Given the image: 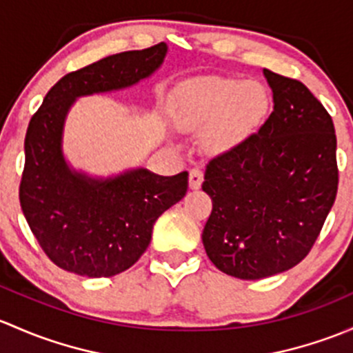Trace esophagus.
<instances>
[{
  "instance_id": "esophagus-1",
  "label": "esophagus",
  "mask_w": 353,
  "mask_h": 353,
  "mask_svg": "<svg viewBox=\"0 0 353 353\" xmlns=\"http://www.w3.org/2000/svg\"><path fill=\"white\" fill-rule=\"evenodd\" d=\"M188 181H190L192 190H199L203 181V173L199 168H194L190 172V176H188Z\"/></svg>"
}]
</instances>
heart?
<instances>
[{"label": "heart", "mask_w": 353, "mask_h": 353, "mask_svg": "<svg viewBox=\"0 0 353 353\" xmlns=\"http://www.w3.org/2000/svg\"><path fill=\"white\" fill-rule=\"evenodd\" d=\"M267 88L248 79H214L190 85L176 97L173 123L180 130L201 132L203 150L224 154L250 139L268 114Z\"/></svg>", "instance_id": "b5f03b06"}]
</instances>
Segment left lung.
<instances>
[{
    "label": "left lung",
    "mask_w": 353,
    "mask_h": 353,
    "mask_svg": "<svg viewBox=\"0 0 353 353\" xmlns=\"http://www.w3.org/2000/svg\"><path fill=\"white\" fill-rule=\"evenodd\" d=\"M274 110L246 143L210 159L207 256L243 281L282 274L314 245L339 190L333 121L297 79L263 69Z\"/></svg>",
    "instance_id": "1"
}]
</instances>
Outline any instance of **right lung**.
Segmentation results:
<instances>
[{
	"label": "right lung",
	"mask_w": 353,
	"mask_h": 353,
	"mask_svg": "<svg viewBox=\"0 0 353 353\" xmlns=\"http://www.w3.org/2000/svg\"><path fill=\"white\" fill-rule=\"evenodd\" d=\"M166 54L161 42L69 72L28 123L20 205L46 255L64 270L112 277L130 268L150 246L156 219L187 194V172L161 176L132 168L92 176L72 168L63 150L64 125L78 98L130 88L154 74Z\"/></svg>",
	"instance_id": "add662e5"
}]
</instances>
